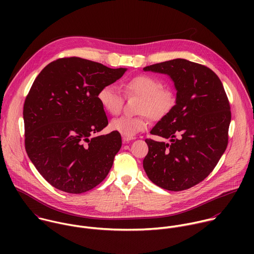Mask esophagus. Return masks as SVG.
<instances>
[{
	"label": "esophagus",
	"mask_w": 254,
	"mask_h": 254,
	"mask_svg": "<svg viewBox=\"0 0 254 254\" xmlns=\"http://www.w3.org/2000/svg\"><path fill=\"white\" fill-rule=\"evenodd\" d=\"M134 137L133 136H125V135H123V141H124V143H127V142H128L129 140H131V139H133Z\"/></svg>",
	"instance_id": "esophagus-1"
}]
</instances>
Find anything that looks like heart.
Instances as JSON below:
<instances>
[{"mask_svg": "<svg viewBox=\"0 0 254 254\" xmlns=\"http://www.w3.org/2000/svg\"><path fill=\"white\" fill-rule=\"evenodd\" d=\"M127 95L141 98L138 105L139 117L122 116L111 122V128L125 136H133L146 130L150 117L159 120L171 113L176 104V97L171 89L164 88L163 82L154 76L140 74L130 78L125 84ZM97 100L103 110L111 115H118L123 108L124 96L115 84L102 85L97 91Z\"/></svg>", "mask_w": 254, "mask_h": 254, "instance_id": "obj_1", "label": "heart"}]
</instances>
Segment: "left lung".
<instances>
[{
    "label": "left lung",
    "instance_id": "1",
    "mask_svg": "<svg viewBox=\"0 0 254 254\" xmlns=\"http://www.w3.org/2000/svg\"><path fill=\"white\" fill-rule=\"evenodd\" d=\"M143 70L168 74L177 89L174 108L151 130L171 143L147 138L143 169L163 189H189L209 176L227 148L228 97L215 72L199 63L178 58Z\"/></svg>",
    "mask_w": 254,
    "mask_h": 254
}]
</instances>
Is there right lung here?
I'll return each mask as SVG.
<instances>
[{
	"mask_svg": "<svg viewBox=\"0 0 254 254\" xmlns=\"http://www.w3.org/2000/svg\"><path fill=\"white\" fill-rule=\"evenodd\" d=\"M127 68H108L79 57L52 61L34 80L23 108L25 149L47 182L71 194L105 179L122 147L120 132L94 136L108 125L98 89Z\"/></svg>",
	"mask_w": 254,
	"mask_h": 254,
	"instance_id": "1",
	"label": "right lung"
}]
</instances>
